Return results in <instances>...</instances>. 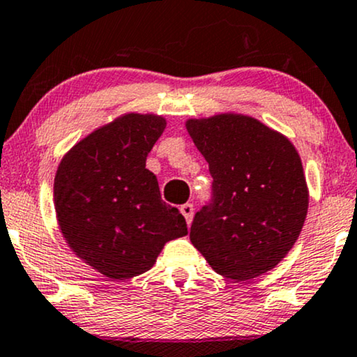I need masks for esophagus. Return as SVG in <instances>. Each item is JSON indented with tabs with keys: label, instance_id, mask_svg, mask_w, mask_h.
Listing matches in <instances>:
<instances>
[{
	"label": "esophagus",
	"instance_id": "esophagus-1",
	"mask_svg": "<svg viewBox=\"0 0 357 357\" xmlns=\"http://www.w3.org/2000/svg\"><path fill=\"white\" fill-rule=\"evenodd\" d=\"M180 213L185 216V220H187V225L192 223L193 220V205L192 203H185V205L180 206Z\"/></svg>",
	"mask_w": 357,
	"mask_h": 357
}]
</instances>
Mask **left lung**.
<instances>
[{"label": "left lung", "instance_id": "1", "mask_svg": "<svg viewBox=\"0 0 357 357\" xmlns=\"http://www.w3.org/2000/svg\"><path fill=\"white\" fill-rule=\"evenodd\" d=\"M187 131L213 177L211 200L193 218L192 244L228 279L251 280L274 269L307 218L298 152L280 132L243 114L188 119Z\"/></svg>", "mask_w": 357, "mask_h": 357}]
</instances>
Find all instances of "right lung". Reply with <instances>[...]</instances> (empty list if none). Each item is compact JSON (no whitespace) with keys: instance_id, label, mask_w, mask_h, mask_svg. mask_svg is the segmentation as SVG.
Returning a JSON list of instances; mask_svg holds the SVG:
<instances>
[{"instance_id":"right-lung-1","label":"right lung","mask_w":357,"mask_h":357,"mask_svg":"<svg viewBox=\"0 0 357 357\" xmlns=\"http://www.w3.org/2000/svg\"><path fill=\"white\" fill-rule=\"evenodd\" d=\"M165 129L155 114L128 113L67 152L54 180L63 238L82 261L109 279H131L155 264L169 241L188 233L162 202L146 159Z\"/></svg>"}]
</instances>
